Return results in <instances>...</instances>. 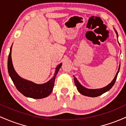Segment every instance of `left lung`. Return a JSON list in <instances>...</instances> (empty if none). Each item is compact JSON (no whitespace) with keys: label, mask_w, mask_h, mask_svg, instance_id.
<instances>
[{"label":"left lung","mask_w":126,"mask_h":126,"mask_svg":"<svg viewBox=\"0 0 126 126\" xmlns=\"http://www.w3.org/2000/svg\"><path fill=\"white\" fill-rule=\"evenodd\" d=\"M114 30H115V32H116L117 36V37H118V33H117V31L115 30V29H114ZM120 66H119L118 71H117V74H116V75H115L114 79L112 80V81H111V83L108 84V85H107V86H105V87H103V88H101V89H90L86 88V87H83V86L80 84V83H79L78 80H77V79L74 76V83H75V84H76V87H77V90H78V91L80 93V94H83V95H84V96H86L97 97V96H101V94H104V93L107 92L108 91V90H110L111 88H112V86H114V83H115V81H116L117 75H118V72H119V71H120Z\"/></svg>","instance_id":"8db88e82"}]
</instances>
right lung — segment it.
<instances>
[{"label":"right lung","mask_w":126,"mask_h":126,"mask_svg":"<svg viewBox=\"0 0 126 126\" xmlns=\"http://www.w3.org/2000/svg\"><path fill=\"white\" fill-rule=\"evenodd\" d=\"M11 50H12V46L10 49V52L8 56V73L18 91L25 96L32 97L33 99H42L49 96L53 90L56 76L58 73L59 68L61 67L63 63H61L56 67L54 76L49 81L46 82L44 84H36L33 82L21 78L16 73L12 64Z\"/></svg>","instance_id":"1"}]
</instances>
